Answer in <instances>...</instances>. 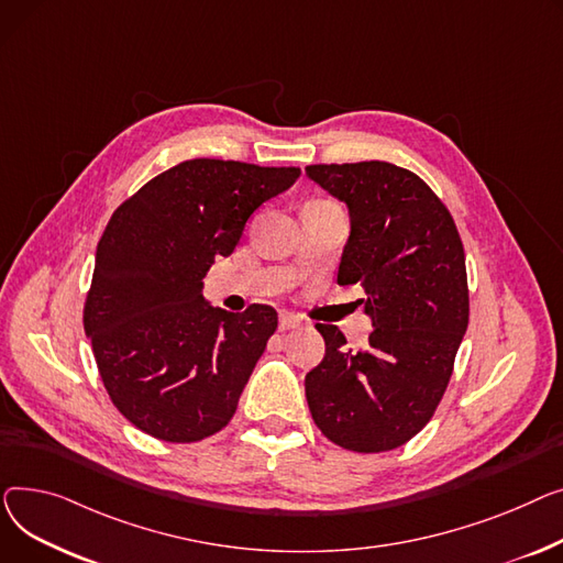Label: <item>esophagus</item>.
I'll list each match as a JSON object with an SVG mask.
<instances>
[{
    "label": "esophagus",
    "instance_id": "esophagus-1",
    "mask_svg": "<svg viewBox=\"0 0 563 563\" xmlns=\"http://www.w3.org/2000/svg\"><path fill=\"white\" fill-rule=\"evenodd\" d=\"M297 327H302V320L297 318L295 313H288V311L279 313V329H282V332H288V329H297Z\"/></svg>",
    "mask_w": 563,
    "mask_h": 563
}]
</instances>
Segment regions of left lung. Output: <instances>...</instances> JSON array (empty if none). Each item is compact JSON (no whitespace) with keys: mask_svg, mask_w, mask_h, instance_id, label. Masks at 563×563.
<instances>
[{"mask_svg":"<svg viewBox=\"0 0 563 563\" xmlns=\"http://www.w3.org/2000/svg\"><path fill=\"white\" fill-rule=\"evenodd\" d=\"M307 177L347 205L339 284H358L373 332L350 350L316 324L324 358L307 373L320 432L352 452L405 445L434 416L468 327L466 254L456 224L411 170L386 161L307 165Z\"/></svg>","mask_w":563,"mask_h":563,"instance_id":"1","label":"left lung"}]
</instances>
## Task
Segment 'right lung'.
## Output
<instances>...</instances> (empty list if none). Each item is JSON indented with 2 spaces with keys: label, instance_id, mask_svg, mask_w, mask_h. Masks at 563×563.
I'll list each match as a JSON object with an SVG mask.
<instances>
[{
  "label": "right lung",
  "instance_id": "obj_1",
  "mask_svg": "<svg viewBox=\"0 0 563 563\" xmlns=\"http://www.w3.org/2000/svg\"><path fill=\"white\" fill-rule=\"evenodd\" d=\"M297 177L300 168L190 158L111 216L97 243L84 329L111 402L141 432L195 443L236 413L277 311L211 307L202 279L216 256L236 250L250 216Z\"/></svg>",
  "mask_w": 563,
  "mask_h": 563
}]
</instances>
